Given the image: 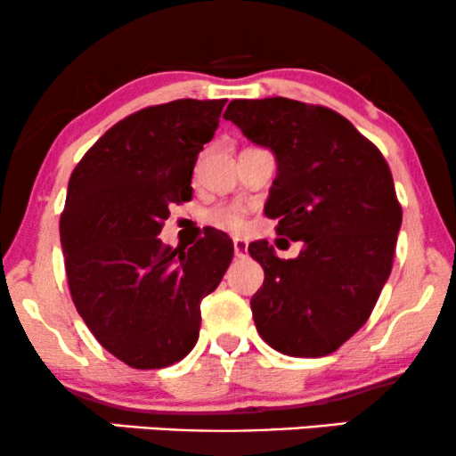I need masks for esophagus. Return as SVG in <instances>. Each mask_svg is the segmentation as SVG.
Returning <instances> with one entry per match:
<instances>
[{
  "instance_id": "1",
  "label": "esophagus",
  "mask_w": 456,
  "mask_h": 456,
  "mask_svg": "<svg viewBox=\"0 0 456 456\" xmlns=\"http://www.w3.org/2000/svg\"><path fill=\"white\" fill-rule=\"evenodd\" d=\"M234 256L245 257L247 256V240L245 239H234Z\"/></svg>"
}]
</instances>
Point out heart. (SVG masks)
Segmentation results:
<instances>
[{"instance_id": "obj_1", "label": "heart", "mask_w": 456, "mask_h": 456, "mask_svg": "<svg viewBox=\"0 0 456 456\" xmlns=\"http://www.w3.org/2000/svg\"><path fill=\"white\" fill-rule=\"evenodd\" d=\"M209 219L216 226L226 228L230 232H240L245 228V211L239 205H219L211 209Z\"/></svg>"}]
</instances>
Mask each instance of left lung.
<instances>
[{"mask_svg":"<svg viewBox=\"0 0 456 456\" xmlns=\"http://www.w3.org/2000/svg\"><path fill=\"white\" fill-rule=\"evenodd\" d=\"M245 137L277 156L266 202L277 234L302 240L281 260L266 240L249 245L264 283L251 297L257 334L291 357H323L368 322L389 279L402 205L380 150L345 116L302 101L237 99Z\"/></svg>","mask_w":456,"mask_h":456,"instance_id":"1","label":"left lung"}]
</instances>
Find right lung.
Here are the masks:
<instances>
[{"label":"right lung","mask_w":456,"mask_h":456,"mask_svg":"<svg viewBox=\"0 0 456 456\" xmlns=\"http://www.w3.org/2000/svg\"><path fill=\"white\" fill-rule=\"evenodd\" d=\"M226 99H177L116 122L73 168L61 213L69 294L99 345L137 370L192 351L200 300L234 245L207 230L188 251L159 239L168 207L192 199V171Z\"/></svg>","instance_id":"right-lung-1"}]
</instances>
